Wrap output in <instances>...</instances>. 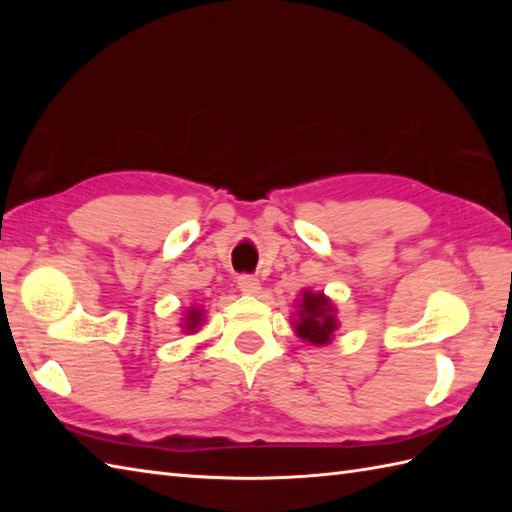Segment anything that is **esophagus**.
Segmentation results:
<instances>
[{"label":"esophagus","mask_w":512,"mask_h":512,"mask_svg":"<svg viewBox=\"0 0 512 512\" xmlns=\"http://www.w3.org/2000/svg\"><path fill=\"white\" fill-rule=\"evenodd\" d=\"M237 286H239V290L244 292V295H259V290H262V284H259V279L253 277V275L239 277Z\"/></svg>","instance_id":"obj_1"}]
</instances>
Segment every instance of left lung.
<instances>
[{
  "instance_id": "left-lung-1",
  "label": "left lung",
  "mask_w": 512,
  "mask_h": 512,
  "mask_svg": "<svg viewBox=\"0 0 512 512\" xmlns=\"http://www.w3.org/2000/svg\"><path fill=\"white\" fill-rule=\"evenodd\" d=\"M334 301L323 292L301 290L297 299V312L292 317V330L303 343L310 345H328L334 339V332L339 330Z\"/></svg>"
}]
</instances>
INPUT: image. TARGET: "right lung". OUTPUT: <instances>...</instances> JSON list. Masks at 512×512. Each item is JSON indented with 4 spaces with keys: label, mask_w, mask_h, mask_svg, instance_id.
<instances>
[{
    "label": "right lung",
    "mask_w": 512,
    "mask_h": 512,
    "mask_svg": "<svg viewBox=\"0 0 512 512\" xmlns=\"http://www.w3.org/2000/svg\"><path fill=\"white\" fill-rule=\"evenodd\" d=\"M202 323H204V308L191 306L187 312H184V319H180V328L184 334H195L200 332Z\"/></svg>",
    "instance_id": "add662e5"
}]
</instances>
